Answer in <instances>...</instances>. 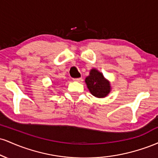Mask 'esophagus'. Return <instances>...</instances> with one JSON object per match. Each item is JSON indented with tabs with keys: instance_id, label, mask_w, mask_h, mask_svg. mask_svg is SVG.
Segmentation results:
<instances>
[{
	"instance_id": "1",
	"label": "esophagus",
	"mask_w": 158,
	"mask_h": 158,
	"mask_svg": "<svg viewBox=\"0 0 158 158\" xmlns=\"http://www.w3.org/2000/svg\"><path fill=\"white\" fill-rule=\"evenodd\" d=\"M81 80V78H76V79H73V81H79Z\"/></svg>"
}]
</instances>
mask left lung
Listing matches in <instances>:
<instances>
[{"mask_svg": "<svg viewBox=\"0 0 158 158\" xmlns=\"http://www.w3.org/2000/svg\"><path fill=\"white\" fill-rule=\"evenodd\" d=\"M85 83L92 95L97 98L106 97L110 91V82L96 69L90 70V75L85 79Z\"/></svg>", "mask_w": 158, "mask_h": 158, "instance_id": "1", "label": "left lung"}]
</instances>
